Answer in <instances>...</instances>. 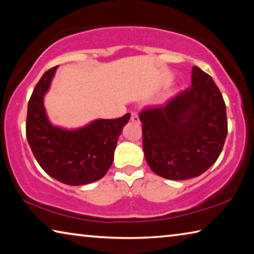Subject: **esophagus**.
I'll return each instance as SVG.
<instances>
[{
  "label": "esophagus",
  "mask_w": 254,
  "mask_h": 254,
  "mask_svg": "<svg viewBox=\"0 0 254 254\" xmlns=\"http://www.w3.org/2000/svg\"><path fill=\"white\" fill-rule=\"evenodd\" d=\"M131 121L132 122H135V123H139L140 120H139V115L136 113H132L131 114Z\"/></svg>",
  "instance_id": "obj_1"
}]
</instances>
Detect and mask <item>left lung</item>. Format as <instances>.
I'll return each mask as SVG.
<instances>
[{
  "mask_svg": "<svg viewBox=\"0 0 254 254\" xmlns=\"http://www.w3.org/2000/svg\"><path fill=\"white\" fill-rule=\"evenodd\" d=\"M145 160L154 174L185 180L205 173L222 152L227 135L226 106L212 77L199 67L191 87L165 106L140 113Z\"/></svg>",
  "mask_w": 254,
  "mask_h": 254,
  "instance_id": "1",
  "label": "left lung"
}]
</instances>
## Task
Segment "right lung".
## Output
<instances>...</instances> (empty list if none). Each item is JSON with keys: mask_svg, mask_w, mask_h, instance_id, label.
<instances>
[{"mask_svg": "<svg viewBox=\"0 0 254 254\" xmlns=\"http://www.w3.org/2000/svg\"><path fill=\"white\" fill-rule=\"evenodd\" d=\"M57 67L42 75L30 97L25 124L29 145L41 168L58 182L70 186L97 182L112 166L118 139L131 115L98 119L74 130L51 124L44 97Z\"/></svg>", "mask_w": 254, "mask_h": 254, "instance_id": "1", "label": "right lung"}]
</instances>
